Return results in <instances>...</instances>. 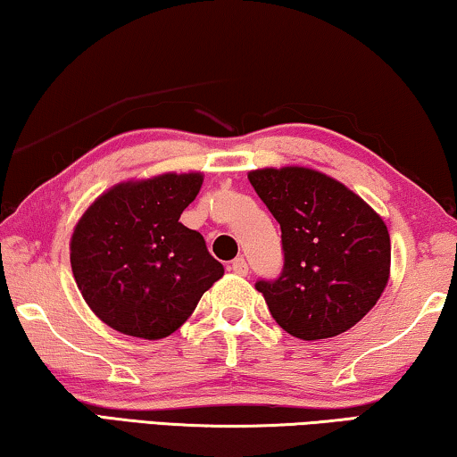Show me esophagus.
Segmentation results:
<instances>
[{
    "label": "esophagus",
    "mask_w": 457,
    "mask_h": 457,
    "mask_svg": "<svg viewBox=\"0 0 457 457\" xmlns=\"http://www.w3.org/2000/svg\"><path fill=\"white\" fill-rule=\"evenodd\" d=\"M230 270H233L235 274L245 276L249 272V266H247V262H245V257H235V260L230 262Z\"/></svg>",
    "instance_id": "34e87169"
}]
</instances>
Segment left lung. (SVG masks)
<instances>
[{
  "mask_svg": "<svg viewBox=\"0 0 457 457\" xmlns=\"http://www.w3.org/2000/svg\"><path fill=\"white\" fill-rule=\"evenodd\" d=\"M249 181L282 230V272L257 280L284 332L323 340L375 307L392 245L375 210L332 177L303 167L251 170Z\"/></svg>",
  "mask_w": 457,
  "mask_h": 457,
  "instance_id": "left-lung-1",
  "label": "left lung"
}]
</instances>
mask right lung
<instances>
[{
	"label": "right lung",
	"mask_w": 457,
	"mask_h": 457,
	"mask_svg": "<svg viewBox=\"0 0 457 457\" xmlns=\"http://www.w3.org/2000/svg\"><path fill=\"white\" fill-rule=\"evenodd\" d=\"M202 181L167 173L115 185L78 222L71 272L88 307L117 332L167 338L222 278L204 237L179 222Z\"/></svg>",
	"instance_id": "right-lung-1"
}]
</instances>
